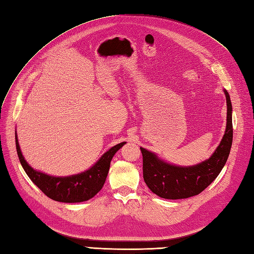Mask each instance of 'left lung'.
Masks as SVG:
<instances>
[{"label": "left lung", "mask_w": 254, "mask_h": 254, "mask_svg": "<svg viewBox=\"0 0 254 254\" xmlns=\"http://www.w3.org/2000/svg\"><path fill=\"white\" fill-rule=\"evenodd\" d=\"M227 126L218 147L210 159L194 166H177L166 163L155 153L140 148L143 156V178L149 190L161 198L183 199L200 194L225 166L232 146V104L227 90Z\"/></svg>", "instance_id": "8db88e82"}]
</instances>
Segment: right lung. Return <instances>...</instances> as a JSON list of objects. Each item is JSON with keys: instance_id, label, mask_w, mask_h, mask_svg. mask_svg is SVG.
Here are the masks:
<instances>
[{"instance_id": "right-lung-1", "label": "right lung", "mask_w": 254, "mask_h": 254, "mask_svg": "<svg viewBox=\"0 0 254 254\" xmlns=\"http://www.w3.org/2000/svg\"><path fill=\"white\" fill-rule=\"evenodd\" d=\"M124 144H126V142L113 146L112 148L104 153L101 159L90 170L86 172L68 177H54L41 172H37L28 165L21 152L16 133L18 157L23 170L25 171L29 179L49 198L55 201L66 203L87 201L102 190L109 172L111 160L115 152Z\"/></svg>"}]
</instances>
